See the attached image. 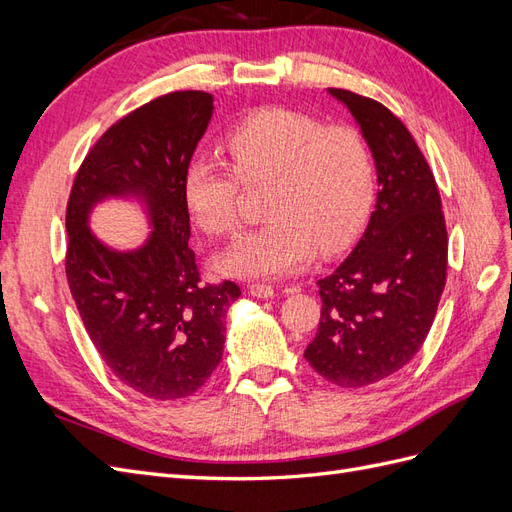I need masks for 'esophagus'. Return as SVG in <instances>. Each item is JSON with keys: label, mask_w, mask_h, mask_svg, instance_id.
I'll use <instances>...</instances> for the list:
<instances>
[{"label": "esophagus", "mask_w": 512, "mask_h": 512, "mask_svg": "<svg viewBox=\"0 0 512 512\" xmlns=\"http://www.w3.org/2000/svg\"><path fill=\"white\" fill-rule=\"evenodd\" d=\"M247 292H250L252 297H256V299H271L273 294H275L273 286H267V284H252V286H247Z\"/></svg>", "instance_id": "34e87169"}]
</instances>
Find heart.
Returning <instances> with one entry per match:
<instances>
[{
  "instance_id": "heart-1",
  "label": "heart",
  "mask_w": 512,
  "mask_h": 512,
  "mask_svg": "<svg viewBox=\"0 0 512 512\" xmlns=\"http://www.w3.org/2000/svg\"><path fill=\"white\" fill-rule=\"evenodd\" d=\"M224 145L235 173L198 156L181 177L183 207L200 230L211 237L237 232V176L245 185L271 183L269 222L218 258L224 275L271 280L303 269L316 252H342L359 237L374 200V164L359 130L269 106L241 119Z\"/></svg>"
}]
</instances>
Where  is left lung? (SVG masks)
Here are the masks:
<instances>
[{"label": "left lung", "instance_id": "8db88e82", "mask_svg": "<svg viewBox=\"0 0 512 512\" xmlns=\"http://www.w3.org/2000/svg\"><path fill=\"white\" fill-rule=\"evenodd\" d=\"M327 91L361 128L378 196L350 256L318 280L320 322L305 359L322 378L356 389L421 350L446 284L448 237L436 179L404 123L376 100Z\"/></svg>", "mask_w": 512, "mask_h": 512}]
</instances>
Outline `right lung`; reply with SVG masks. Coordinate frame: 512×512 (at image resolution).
Listing matches in <instances>:
<instances>
[{"instance_id":"obj_1","label":"right lung","mask_w":512,"mask_h":512,"mask_svg":"<svg viewBox=\"0 0 512 512\" xmlns=\"http://www.w3.org/2000/svg\"><path fill=\"white\" fill-rule=\"evenodd\" d=\"M213 115V96L175 91L136 108L87 153L68 198L66 277L87 335L115 378L151 399L196 393L224 352L235 282L200 284L181 177ZM108 197L141 204L152 228L115 251L88 228Z\"/></svg>"}]
</instances>
